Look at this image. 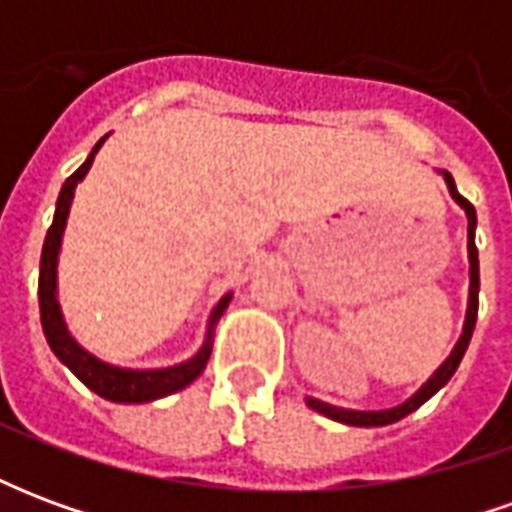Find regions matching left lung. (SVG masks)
Here are the masks:
<instances>
[{
	"label": "left lung",
	"mask_w": 512,
	"mask_h": 512,
	"mask_svg": "<svg viewBox=\"0 0 512 512\" xmlns=\"http://www.w3.org/2000/svg\"><path fill=\"white\" fill-rule=\"evenodd\" d=\"M444 180H447V189H450L452 200L461 205L463 211H466V219H469V307H466V321H463V334L461 340L455 343L452 348V354L447 356V362L433 373V376L422 384L417 395H411L406 403H400L395 408H384V411H354V408H340L332 406V403H323V400H315V397H307V406L315 408V411H321L323 417L337 419V422H343V425H356V428H378V425H392L397 419L408 417L411 411H417L425 400L439 392L441 386L447 384L452 378V373L458 370L461 365L463 354H466V348H469V340H472L474 332V323H477V293H480V260H477V246H474V227H477V211H474V205L466 197L458 194L455 189V180H452L450 172H444Z\"/></svg>",
	"instance_id": "8db88e82"
}]
</instances>
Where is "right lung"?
I'll use <instances>...</instances> for the list:
<instances>
[{
    "label": "right lung",
    "mask_w": 512,
    "mask_h": 512,
    "mask_svg": "<svg viewBox=\"0 0 512 512\" xmlns=\"http://www.w3.org/2000/svg\"><path fill=\"white\" fill-rule=\"evenodd\" d=\"M106 139V136H104ZM104 139H98V145L90 150V156L84 161L82 167L73 172L71 178L62 183L60 197H57V211H54V222H51L46 241H43V255H40V277H38V299H40V323H43V334L49 340L51 351L57 354L62 365H68L73 376L79 378L82 384L93 389L95 395L106 397L112 403H150L158 397H167L172 392H178L183 386H189L194 378L200 376L205 365H208V356H211V334L216 321L222 318V312L230 304V293L224 296L216 310L211 312V321H208V334H205V343L197 351V356H191L189 362H180V365L161 367V370H128V367H115L101 362L98 356L90 351H84L82 345L76 343L65 326L62 318L60 301H57V257H60V244H62V230L68 222V213H71L73 191L79 186V180L90 172L93 167L95 153L101 150Z\"/></svg>",
    "instance_id": "right-lung-1"
}]
</instances>
